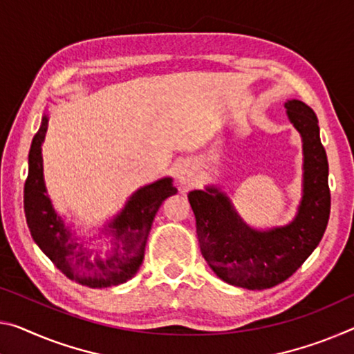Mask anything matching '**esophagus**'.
<instances>
[{"instance_id": "34e87169", "label": "esophagus", "mask_w": 354, "mask_h": 354, "mask_svg": "<svg viewBox=\"0 0 354 354\" xmlns=\"http://www.w3.org/2000/svg\"><path fill=\"white\" fill-rule=\"evenodd\" d=\"M175 176L179 186L189 187L195 181V167L187 160H181L175 168Z\"/></svg>"}]
</instances>
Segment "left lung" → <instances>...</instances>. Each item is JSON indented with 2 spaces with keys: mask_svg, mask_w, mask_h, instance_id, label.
I'll list each match as a JSON object with an SVG mask.
<instances>
[{
  "mask_svg": "<svg viewBox=\"0 0 354 354\" xmlns=\"http://www.w3.org/2000/svg\"><path fill=\"white\" fill-rule=\"evenodd\" d=\"M285 109L302 140V197L293 221L266 230L250 227L214 184L187 195L201 255L218 279L234 287L265 290L282 283L317 249L329 221V167L317 115L296 99Z\"/></svg>",
  "mask_w": 354,
  "mask_h": 354,
  "instance_id": "1",
  "label": "left lung"
}]
</instances>
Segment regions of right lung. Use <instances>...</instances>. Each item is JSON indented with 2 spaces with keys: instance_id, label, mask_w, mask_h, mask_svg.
<instances>
[{
  "instance_id": "right-lung-1",
  "label": "right lung",
  "mask_w": 354,
  "mask_h": 354,
  "mask_svg": "<svg viewBox=\"0 0 354 354\" xmlns=\"http://www.w3.org/2000/svg\"><path fill=\"white\" fill-rule=\"evenodd\" d=\"M48 127L44 111L41 127L28 154V178L24 207L28 228L35 243L53 265L71 280L89 288H106L124 283L136 276L143 263L151 225L162 201L178 190L173 179L164 176L145 184L126 200L121 211L109 218L89 239L77 236L71 223L61 217L50 200L44 179L42 145ZM106 237V248L97 239ZM96 242L97 245L92 244Z\"/></svg>"
}]
</instances>
